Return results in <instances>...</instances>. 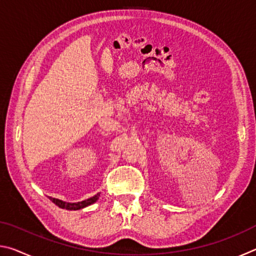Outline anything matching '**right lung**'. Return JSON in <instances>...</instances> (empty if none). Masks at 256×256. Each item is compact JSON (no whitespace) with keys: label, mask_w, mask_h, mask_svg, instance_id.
Listing matches in <instances>:
<instances>
[{"label":"right lung","mask_w":256,"mask_h":256,"mask_svg":"<svg viewBox=\"0 0 256 256\" xmlns=\"http://www.w3.org/2000/svg\"><path fill=\"white\" fill-rule=\"evenodd\" d=\"M99 196H100V193H97L96 196H94L92 198H86V200L80 201V202H66V201H62V200H60V198H50L52 202L55 203V204L58 208H62V209L80 210V209H84V208H86V206L94 204V203L98 200Z\"/></svg>","instance_id":"add662e5"}]
</instances>
